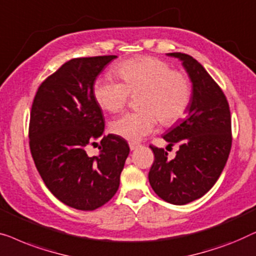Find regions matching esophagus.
<instances>
[{
	"mask_svg": "<svg viewBox=\"0 0 256 256\" xmlns=\"http://www.w3.org/2000/svg\"><path fill=\"white\" fill-rule=\"evenodd\" d=\"M128 146H130V150H134L138 148V147H139L140 145H139V144H136V142H130Z\"/></svg>",
	"mask_w": 256,
	"mask_h": 256,
	"instance_id": "obj_1",
	"label": "esophagus"
}]
</instances>
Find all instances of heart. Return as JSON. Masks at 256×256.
Here are the masks:
<instances>
[{
  "mask_svg": "<svg viewBox=\"0 0 256 256\" xmlns=\"http://www.w3.org/2000/svg\"><path fill=\"white\" fill-rule=\"evenodd\" d=\"M114 74L120 78H98L94 84V96L102 109L118 112L126 106L130 95H138L142 111L128 112L114 120L111 132L130 142H139L156 128L159 120L172 125L183 118L192 100L188 76L172 70L167 62L153 56H139L122 62Z\"/></svg>",
  "mask_w": 256,
  "mask_h": 256,
  "instance_id": "b5f03b06",
  "label": "heart"
}]
</instances>
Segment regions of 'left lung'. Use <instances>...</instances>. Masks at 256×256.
Segmentation results:
<instances>
[{"instance_id":"left-lung-1","label":"left lung","mask_w":256,"mask_h":256,"mask_svg":"<svg viewBox=\"0 0 256 256\" xmlns=\"http://www.w3.org/2000/svg\"><path fill=\"white\" fill-rule=\"evenodd\" d=\"M182 62L192 92L186 120L166 132L168 146L178 144L174 159L162 148L150 146L154 162L150 184L168 203L184 205L204 196L220 176L232 145L228 100L205 68L184 53H167Z\"/></svg>"}]
</instances>
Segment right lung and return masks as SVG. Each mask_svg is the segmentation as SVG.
<instances>
[{"instance_id":"right-lung-1","label":"right lung","mask_w":256,"mask_h":256,"mask_svg":"<svg viewBox=\"0 0 256 256\" xmlns=\"http://www.w3.org/2000/svg\"><path fill=\"white\" fill-rule=\"evenodd\" d=\"M116 58L67 61L42 82L32 103L28 138L36 167L50 192L78 210H95L112 198L130 153L126 140L116 134L103 136L97 156L86 152L104 132L94 84Z\"/></svg>"}]
</instances>
